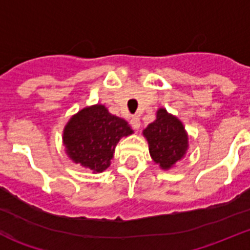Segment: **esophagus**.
<instances>
[{"instance_id": "1", "label": "esophagus", "mask_w": 250, "mask_h": 250, "mask_svg": "<svg viewBox=\"0 0 250 250\" xmlns=\"http://www.w3.org/2000/svg\"><path fill=\"white\" fill-rule=\"evenodd\" d=\"M130 125H132L134 129H139V127H141V121H139L138 117L133 116L130 118Z\"/></svg>"}]
</instances>
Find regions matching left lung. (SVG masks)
I'll return each mask as SVG.
<instances>
[{"label":"left lung","instance_id":"left-lung-1","mask_svg":"<svg viewBox=\"0 0 250 250\" xmlns=\"http://www.w3.org/2000/svg\"><path fill=\"white\" fill-rule=\"evenodd\" d=\"M143 134L149 145L150 157L163 169L172 167L186 154L188 136L183 125L166 109H158L156 121L148 125Z\"/></svg>","mask_w":250,"mask_h":250}]
</instances>
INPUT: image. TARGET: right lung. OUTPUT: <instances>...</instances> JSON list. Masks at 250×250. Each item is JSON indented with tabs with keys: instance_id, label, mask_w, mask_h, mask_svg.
Returning <instances> with one entry per match:
<instances>
[{
	"instance_id": "add662e5",
	"label": "right lung",
	"mask_w": 250,
	"mask_h": 250,
	"mask_svg": "<svg viewBox=\"0 0 250 250\" xmlns=\"http://www.w3.org/2000/svg\"><path fill=\"white\" fill-rule=\"evenodd\" d=\"M132 133L125 120L97 104L72 117L64 128L63 143L72 161L100 173L109 167L118 141Z\"/></svg>"
}]
</instances>
